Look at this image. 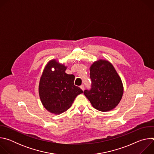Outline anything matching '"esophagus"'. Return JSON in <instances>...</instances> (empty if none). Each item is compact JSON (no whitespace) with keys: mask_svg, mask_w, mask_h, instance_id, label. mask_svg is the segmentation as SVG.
Segmentation results:
<instances>
[{"mask_svg":"<svg viewBox=\"0 0 154 154\" xmlns=\"http://www.w3.org/2000/svg\"><path fill=\"white\" fill-rule=\"evenodd\" d=\"M80 87V88H81L83 91L85 90V86H84V85H82Z\"/></svg>","mask_w":154,"mask_h":154,"instance_id":"esophagus-1","label":"esophagus"}]
</instances>
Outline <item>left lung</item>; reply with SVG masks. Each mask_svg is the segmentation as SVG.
I'll use <instances>...</instances> for the list:
<instances>
[{
  "label": "left lung",
  "mask_w": 154,
  "mask_h": 154,
  "mask_svg": "<svg viewBox=\"0 0 154 154\" xmlns=\"http://www.w3.org/2000/svg\"><path fill=\"white\" fill-rule=\"evenodd\" d=\"M91 89L84 94L94 108L107 112L115 108L123 94L122 83L113 66L108 61L100 60L90 68Z\"/></svg>",
  "instance_id": "1"
}]
</instances>
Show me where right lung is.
<instances>
[{"label":"right lung","instance_id":"1","mask_svg":"<svg viewBox=\"0 0 154 154\" xmlns=\"http://www.w3.org/2000/svg\"><path fill=\"white\" fill-rule=\"evenodd\" d=\"M54 67V70L51 68ZM64 65L50 61L44 69L39 85V94L48 110L60 114L68 109L77 95L83 91L74 84L75 76L65 72Z\"/></svg>","mask_w":154,"mask_h":154}]
</instances>
